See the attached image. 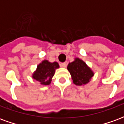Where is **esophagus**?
Returning a JSON list of instances; mask_svg holds the SVG:
<instances>
[{
  "label": "esophagus",
  "mask_w": 124,
  "mask_h": 124,
  "mask_svg": "<svg viewBox=\"0 0 124 124\" xmlns=\"http://www.w3.org/2000/svg\"><path fill=\"white\" fill-rule=\"evenodd\" d=\"M66 62H62V63H60V66H61V67H63V68H66Z\"/></svg>",
  "instance_id": "obj_1"
}]
</instances>
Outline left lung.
<instances>
[{
	"label": "left lung",
	"instance_id": "1",
	"mask_svg": "<svg viewBox=\"0 0 124 124\" xmlns=\"http://www.w3.org/2000/svg\"><path fill=\"white\" fill-rule=\"evenodd\" d=\"M67 68L72 76L73 82L78 86L89 82L93 75L92 71L87 66L86 63L79 58H76L74 62L69 63Z\"/></svg>",
	"mask_w": 124,
	"mask_h": 124
}]
</instances>
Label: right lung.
<instances>
[{"label":"right lung","instance_id":"obj_1","mask_svg":"<svg viewBox=\"0 0 124 124\" xmlns=\"http://www.w3.org/2000/svg\"><path fill=\"white\" fill-rule=\"evenodd\" d=\"M58 68H59V65L57 62L51 63L48 60H44L38 66L32 78L43 85H49L54 75L55 70Z\"/></svg>","mask_w":124,"mask_h":124}]
</instances>
